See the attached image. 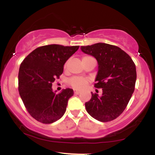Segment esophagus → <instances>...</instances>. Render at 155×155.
<instances>
[{
    "label": "esophagus",
    "instance_id": "esophagus-1",
    "mask_svg": "<svg viewBox=\"0 0 155 155\" xmlns=\"http://www.w3.org/2000/svg\"><path fill=\"white\" fill-rule=\"evenodd\" d=\"M74 93H75L76 95H79V94L81 93V92L79 91V90H74Z\"/></svg>",
    "mask_w": 155,
    "mask_h": 155
}]
</instances>
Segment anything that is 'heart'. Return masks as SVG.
I'll return each mask as SVG.
<instances>
[{
  "mask_svg": "<svg viewBox=\"0 0 155 155\" xmlns=\"http://www.w3.org/2000/svg\"><path fill=\"white\" fill-rule=\"evenodd\" d=\"M87 58V57H84V58ZM69 84L76 90H81V89L84 88L87 86L88 83V80L85 78L79 77V76H74V77L71 78L68 81Z\"/></svg>",
  "mask_w": 155,
  "mask_h": 155,
  "instance_id": "heart-1",
  "label": "heart"
}]
</instances>
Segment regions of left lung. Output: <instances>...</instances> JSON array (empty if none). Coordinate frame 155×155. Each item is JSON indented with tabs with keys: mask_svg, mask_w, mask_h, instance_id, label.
<instances>
[{
	"mask_svg": "<svg viewBox=\"0 0 155 155\" xmlns=\"http://www.w3.org/2000/svg\"><path fill=\"white\" fill-rule=\"evenodd\" d=\"M85 54L97 60L98 71L95 78L96 88H102V95L92 93L85 103L89 114L100 122L117 118L130 100L135 90L136 68L133 60L117 46L97 43L81 47Z\"/></svg>",
	"mask_w": 155,
	"mask_h": 155,
	"instance_id": "1",
	"label": "left lung"
}]
</instances>
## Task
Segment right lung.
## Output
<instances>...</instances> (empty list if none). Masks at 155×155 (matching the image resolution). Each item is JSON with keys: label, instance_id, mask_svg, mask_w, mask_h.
<instances>
[{"label": "right lung", "instance_id": "obj_1", "mask_svg": "<svg viewBox=\"0 0 155 155\" xmlns=\"http://www.w3.org/2000/svg\"><path fill=\"white\" fill-rule=\"evenodd\" d=\"M79 47L43 46L30 53L21 63L18 74L19 95L28 113L38 122L53 123L66 111L74 90L67 88L56 93L51 86L63 74L64 64Z\"/></svg>", "mask_w": 155, "mask_h": 155}]
</instances>
